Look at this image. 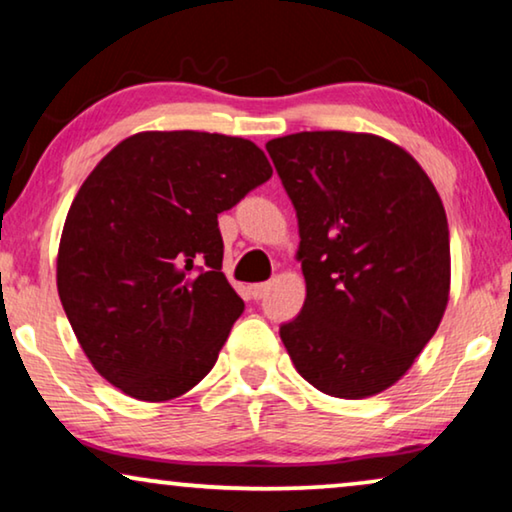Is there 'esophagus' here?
<instances>
[{
	"instance_id": "34e87169",
	"label": "esophagus",
	"mask_w": 512,
	"mask_h": 512,
	"mask_svg": "<svg viewBox=\"0 0 512 512\" xmlns=\"http://www.w3.org/2000/svg\"><path fill=\"white\" fill-rule=\"evenodd\" d=\"M268 291H270V284L268 282H261V284L251 286V296H254V300L265 298V293H268Z\"/></svg>"
}]
</instances>
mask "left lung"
Wrapping results in <instances>:
<instances>
[{
  "label": "left lung",
  "mask_w": 512,
  "mask_h": 512,
  "mask_svg": "<svg viewBox=\"0 0 512 512\" xmlns=\"http://www.w3.org/2000/svg\"><path fill=\"white\" fill-rule=\"evenodd\" d=\"M265 149L296 209L307 284L279 338L324 394H380L422 354L450 296L436 186L408 151L366 132H296Z\"/></svg>",
  "instance_id": "obj_1"
}]
</instances>
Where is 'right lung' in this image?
Wrapping results in <instances>:
<instances>
[{
	"mask_svg": "<svg viewBox=\"0 0 512 512\" xmlns=\"http://www.w3.org/2000/svg\"><path fill=\"white\" fill-rule=\"evenodd\" d=\"M254 142L139 132L104 156L69 207L58 293L104 380L170 401L214 368L242 298L221 272L219 214L265 184Z\"/></svg>",
	"mask_w": 512,
	"mask_h": 512,
	"instance_id": "right-lung-1",
	"label": "right lung"
}]
</instances>
